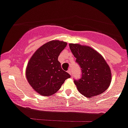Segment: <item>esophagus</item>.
I'll use <instances>...</instances> for the list:
<instances>
[{"label":"esophagus","instance_id":"esophagus-1","mask_svg":"<svg viewBox=\"0 0 128 128\" xmlns=\"http://www.w3.org/2000/svg\"><path fill=\"white\" fill-rule=\"evenodd\" d=\"M67 72H68V74H70V75H72V70H71V69H68L67 70Z\"/></svg>","mask_w":128,"mask_h":128}]
</instances>
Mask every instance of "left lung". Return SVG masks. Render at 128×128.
<instances>
[{
	"mask_svg": "<svg viewBox=\"0 0 128 128\" xmlns=\"http://www.w3.org/2000/svg\"><path fill=\"white\" fill-rule=\"evenodd\" d=\"M69 47L81 68V78L74 80L78 91L90 99L103 93L110 86L112 73L102 55L89 46L69 44Z\"/></svg>",
	"mask_w": 128,
	"mask_h": 128,
	"instance_id": "obj_1",
	"label": "left lung"
}]
</instances>
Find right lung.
<instances>
[{"instance_id": "add662e5", "label": "right lung", "mask_w": 128, "mask_h": 128, "mask_svg": "<svg viewBox=\"0 0 128 128\" xmlns=\"http://www.w3.org/2000/svg\"><path fill=\"white\" fill-rule=\"evenodd\" d=\"M66 45V42L60 40L48 42L38 48L28 62L26 78L33 90L42 96L55 94L70 77L58 60Z\"/></svg>"}]
</instances>
